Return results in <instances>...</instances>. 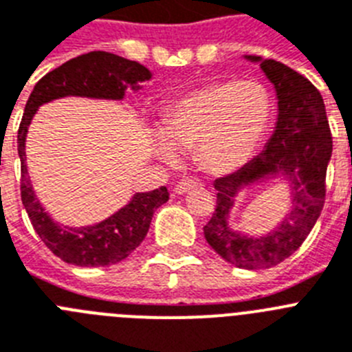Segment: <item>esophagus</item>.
I'll use <instances>...</instances> for the list:
<instances>
[{"label":"esophagus","instance_id":"obj_1","mask_svg":"<svg viewBox=\"0 0 352 352\" xmlns=\"http://www.w3.org/2000/svg\"><path fill=\"white\" fill-rule=\"evenodd\" d=\"M197 182L195 180H189V179H184V180H180L179 184H175V188H173V191H175L177 195H184L188 193V191H191L193 188H197Z\"/></svg>","mask_w":352,"mask_h":352}]
</instances>
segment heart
Returning a JSON list of instances; mask_svg holds the SVG:
<instances>
[{
  "mask_svg": "<svg viewBox=\"0 0 352 352\" xmlns=\"http://www.w3.org/2000/svg\"><path fill=\"white\" fill-rule=\"evenodd\" d=\"M271 117V96L256 81H219L189 91L168 108L154 151L177 163L179 151H193L207 173L225 175L248 163Z\"/></svg>",
  "mask_w": 352,
  "mask_h": 352,
  "instance_id": "heart-1",
  "label": "heart"
}]
</instances>
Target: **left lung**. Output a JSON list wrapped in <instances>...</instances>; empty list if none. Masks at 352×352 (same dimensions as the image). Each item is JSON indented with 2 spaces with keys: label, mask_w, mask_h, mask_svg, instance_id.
Here are the masks:
<instances>
[{
  "label": "left lung",
  "mask_w": 352,
  "mask_h": 352,
  "mask_svg": "<svg viewBox=\"0 0 352 352\" xmlns=\"http://www.w3.org/2000/svg\"><path fill=\"white\" fill-rule=\"evenodd\" d=\"M244 60L258 63L273 85L276 124L261 154L235 173L214 180L218 206L204 227V235L221 258L253 271L285 261L314 228L324 206L333 142L322 97L307 78L276 60L250 54ZM278 176L289 189V209L283 219L261 236H248L232 228L230 212L240 191Z\"/></svg>",
  "instance_id": "left-lung-1"
}]
</instances>
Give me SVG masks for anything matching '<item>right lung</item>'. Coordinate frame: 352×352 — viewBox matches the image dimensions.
Listing matches in <instances>:
<instances>
[{
  "label": "right lung",
  "mask_w": 352,
  "mask_h": 352,
  "mask_svg": "<svg viewBox=\"0 0 352 352\" xmlns=\"http://www.w3.org/2000/svg\"><path fill=\"white\" fill-rule=\"evenodd\" d=\"M152 72L145 65L106 51H91L72 58L35 85L24 108L17 133L21 157V198L33 228L44 244L67 264L100 267L118 264L145 239L155 209L166 204L170 195L164 186L134 193L129 204L106 219L85 227H69L54 221L36 198L26 166V134L42 104L63 97H87L99 100H124L127 88L140 91Z\"/></svg>",
  "instance_id": "right-lung-1"
}]
</instances>
